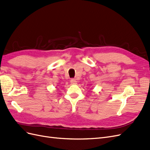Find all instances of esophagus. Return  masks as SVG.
Masks as SVG:
<instances>
[{
    "label": "esophagus",
    "mask_w": 150,
    "mask_h": 150,
    "mask_svg": "<svg viewBox=\"0 0 150 150\" xmlns=\"http://www.w3.org/2000/svg\"><path fill=\"white\" fill-rule=\"evenodd\" d=\"M71 83L72 84H77V81H76V79H72L71 80Z\"/></svg>",
    "instance_id": "obj_1"
}]
</instances>
